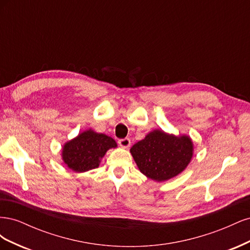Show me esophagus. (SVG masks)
<instances>
[{
    "label": "esophagus",
    "mask_w": 250,
    "mask_h": 250,
    "mask_svg": "<svg viewBox=\"0 0 250 250\" xmlns=\"http://www.w3.org/2000/svg\"><path fill=\"white\" fill-rule=\"evenodd\" d=\"M119 145L122 147V148H128L130 146V140L128 138H125V139H121L119 140Z\"/></svg>",
    "instance_id": "1"
}]
</instances>
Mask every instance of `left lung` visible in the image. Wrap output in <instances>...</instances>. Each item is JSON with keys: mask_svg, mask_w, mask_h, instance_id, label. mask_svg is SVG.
I'll return each mask as SVG.
<instances>
[{"mask_svg": "<svg viewBox=\"0 0 250 250\" xmlns=\"http://www.w3.org/2000/svg\"><path fill=\"white\" fill-rule=\"evenodd\" d=\"M194 145L190 137L170 134L160 129L149 132L131 147L139 170L148 178L166 181L177 176L190 164Z\"/></svg>", "mask_w": 250, "mask_h": 250, "instance_id": "8db88e82", "label": "left lung"}]
</instances>
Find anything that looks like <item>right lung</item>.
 <instances>
[{
    "label": "right lung",
    "instance_id": "right-lung-1",
    "mask_svg": "<svg viewBox=\"0 0 250 250\" xmlns=\"http://www.w3.org/2000/svg\"><path fill=\"white\" fill-rule=\"evenodd\" d=\"M116 147L117 143L112 138L88 129L64 144L62 157L70 170L83 173L99 167L107 150Z\"/></svg>",
    "mask_w": 250,
    "mask_h": 250
}]
</instances>
